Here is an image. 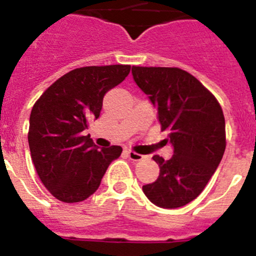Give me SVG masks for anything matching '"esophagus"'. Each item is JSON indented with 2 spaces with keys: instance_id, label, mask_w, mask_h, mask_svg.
Segmentation results:
<instances>
[{
  "instance_id": "esophagus-1",
  "label": "esophagus",
  "mask_w": 256,
  "mask_h": 256,
  "mask_svg": "<svg viewBox=\"0 0 256 256\" xmlns=\"http://www.w3.org/2000/svg\"><path fill=\"white\" fill-rule=\"evenodd\" d=\"M126 156L130 157L132 161H140L142 158H144V156H142V154H136V152H133V151H126Z\"/></svg>"
}]
</instances>
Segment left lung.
Returning a JSON list of instances; mask_svg holds the SVG:
<instances>
[{
  "mask_svg": "<svg viewBox=\"0 0 256 256\" xmlns=\"http://www.w3.org/2000/svg\"><path fill=\"white\" fill-rule=\"evenodd\" d=\"M133 80L156 108L161 130L174 154L165 161L158 154L160 175L142 186L154 206L175 210L203 192L218 168L226 148L224 116L214 96L180 68L132 67Z\"/></svg>",
  "mask_w": 256,
  "mask_h": 256,
  "instance_id": "8db88e82",
  "label": "left lung"
}]
</instances>
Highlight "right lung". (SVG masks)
Here are the masks:
<instances>
[{
  "instance_id": "right-lung-1",
  "label": "right lung",
  "mask_w": 256,
  "mask_h": 256,
  "mask_svg": "<svg viewBox=\"0 0 256 256\" xmlns=\"http://www.w3.org/2000/svg\"><path fill=\"white\" fill-rule=\"evenodd\" d=\"M130 66H91L66 74L49 86L30 114L28 140L44 186L64 203L95 193L120 146L99 148L84 136L100 116L105 94L124 81Z\"/></svg>"
}]
</instances>
